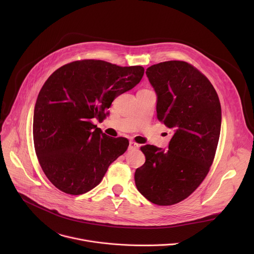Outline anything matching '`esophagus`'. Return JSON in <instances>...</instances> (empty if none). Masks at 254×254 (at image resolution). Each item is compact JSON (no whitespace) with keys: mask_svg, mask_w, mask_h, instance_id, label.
<instances>
[{"mask_svg":"<svg viewBox=\"0 0 254 254\" xmlns=\"http://www.w3.org/2000/svg\"><path fill=\"white\" fill-rule=\"evenodd\" d=\"M138 144L136 143V142H134V141H132V140H130L129 141V147H128V149L129 150H136V149H138Z\"/></svg>","mask_w":254,"mask_h":254,"instance_id":"34e87169","label":"esophagus"}]
</instances>
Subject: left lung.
Returning <instances> with one entry per match:
<instances>
[{"instance_id":"1","label":"left lung","mask_w":254,"mask_h":254,"mask_svg":"<svg viewBox=\"0 0 254 254\" xmlns=\"http://www.w3.org/2000/svg\"><path fill=\"white\" fill-rule=\"evenodd\" d=\"M157 93V118L173 130L169 150L140 148L144 164L134 173L138 192L160 206L177 204L203 182L221 129V105L208 78L185 61H166L146 71Z\"/></svg>"}]
</instances>
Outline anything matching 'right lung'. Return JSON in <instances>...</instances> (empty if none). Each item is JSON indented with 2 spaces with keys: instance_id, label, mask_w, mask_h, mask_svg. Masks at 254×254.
Masks as SVG:
<instances>
[{
  "instance_id": "1",
  "label": "right lung",
  "mask_w": 254,
  "mask_h": 254,
  "mask_svg": "<svg viewBox=\"0 0 254 254\" xmlns=\"http://www.w3.org/2000/svg\"><path fill=\"white\" fill-rule=\"evenodd\" d=\"M141 66L122 67L102 60H80L58 68L42 86L33 119L34 147L50 182L70 195L96 187L110 165L128 147L93 120L105 118L112 102L141 79Z\"/></svg>"
}]
</instances>
